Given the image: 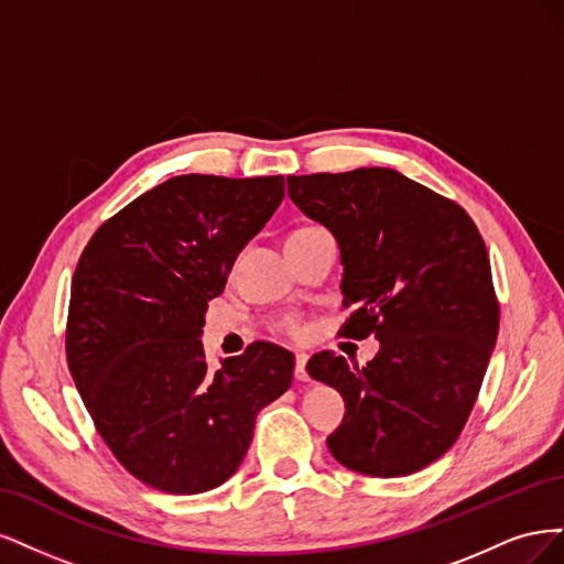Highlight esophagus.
Segmentation results:
<instances>
[{
  "label": "esophagus",
  "instance_id": "obj_1",
  "mask_svg": "<svg viewBox=\"0 0 564 564\" xmlns=\"http://www.w3.org/2000/svg\"><path fill=\"white\" fill-rule=\"evenodd\" d=\"M306 360H308L306 354H297V356H295V379H297V381H308Z\"/></svg>",
  "mask_w": 564,
  "mask_h": 564
}]
</instances>
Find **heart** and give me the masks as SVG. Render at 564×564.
<instances>
[{
    "label": "heart",
    "instance_id": "b5f03b06",
    "mask_svg": "<svg viewBox=\"0 0 564 564\" xmlns=\"http://www.w3.org/2000/svg\"><path fill=\"white\" fill-rule=\"evenodd\" d=\"M274 328L279 333H283V335H290V337H300L302 335V323L297 318H281V321L274 323Z\"/></svg>",
    "mask_w": 564,
    "mask_h": 564
}]
</instances>
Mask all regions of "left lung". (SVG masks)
Here are the masks:
<instances>
[{
    "label": "left lung",
    "mask_w": 564,
    "mask_h": 564,
    "mask_svg": "<svg viewBox=\"0 0 564 564\" xmlns=\"http://www.w3.org/2000/svg\"><path fill=\"white\" fill-rule=\"evenodd\" d=\"M288 196L337 239L344 306H356L344 337L379 339L366 368L330 351L306 362L347 405L333 457L372 478L416 474L459 438L497 344L482 236L462 206L393 169L288 175Z\"/></svg>",
    "instance_id": "obj_1"
}]
</instances>
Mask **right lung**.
I'll use <instances>...</instances> for the list:
<instances>
[{
    "instance_id": "right-lung-1",
    "label": "right lung",
    "mask_w": 564,
    "mask_h": 564,
    "mask_svg": "<svg viewBox=\"0 0 564 564\" xmlns=\"http://www.w3.org/2000/svg\"><path fill=\"white\" fill-rule=\"evenodd\" d=\"M285 194L283 175H177L107 220L72 279L67 366L107 447L140 482L202 495L241 466L295 356L252 341L208 370L206 308Z\"/></svg>"
}]
</instances>
